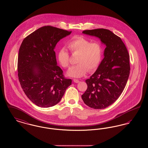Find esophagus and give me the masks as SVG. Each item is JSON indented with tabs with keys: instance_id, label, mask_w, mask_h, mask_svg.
<instances>
[{
	"instance_id": "34e87169",
	"label": "esophagus",
	"mask_w": 148,
	"mask_h": 148,
	"mask_svg": "<svg viewBox=\"0 0 148 148\" xmlns=\"http://www.w3.org/2000/svg\"><path fill=\"white\" fill-rule=\"evenodd\" d=\"M73 81H74V82L75 83H78L79 82V80H77V79H73Z\"/></svg>"
}]
</instances>
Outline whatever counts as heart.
I'll return each instance as SVG.
<instances>
[{
	"mask_svg": "<svg viewBox=\"0 0 148 148\" xmlns=\"http://www.w3.org/2000/svg\"><path fill=\"white\" fill-rule=\"evenodd\" d=\"M67 46L73 53H77V64L73 65L67 71V75L74 77L84 76L88 71H95L101 63L103 56V47L98 42H91L83 37H74L67 42ZM60 64L67 68L69 65V53L65 48H62L58 53Z\"/></svg>",
	"mask_w": 148,
	"mask_h": 148,
	"instance_id": "obj_1",
	"label": "heart"
}]
</instances>
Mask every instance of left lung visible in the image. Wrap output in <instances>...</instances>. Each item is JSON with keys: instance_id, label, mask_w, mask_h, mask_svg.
<instances>
[{"instance_id": "8db88e82", "label": "left lung", "mask_w": 148, "mask_h": 148, "mask_svg": "<svg viewBox=\"0 0 148 148\" xmlns=\"http://www.w3.org/2000/svg\"><path fill=\"white\" fill-rule=\"evenodd\" d=\"M83 33L98 38L106 48L98 69L85 80L88 88L82 98L92 108L105 109L118 99L125 87L130 69L129 55L121 38L109 30H86Z\"/></svg>"}]
</instances>
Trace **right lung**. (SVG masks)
<instances>
[{
  "label": "right lung",
  "mask_w": 148,
  "mask_h": 148,
  "mask_svg": "<svg viewBox=\"0 0 148 148\" xmlns=\"http://www.w3.org/2000/svg\"><path fill=\"white\" fill-rule=\"evenodd\" d=\"M71 32L44 26L27 36L21 43L18 58V78L30 101L41 108L58 104L71 80L64 77L57 65L54 49L57 42Z\"/></svg>",
  "instance_id": "obj_1"
}]
</instances>
